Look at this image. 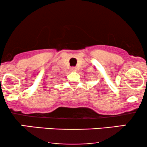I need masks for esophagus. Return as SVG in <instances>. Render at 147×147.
Listing matches in <instances>:
<instances>
[{"instance_id":"1","label":"esophagus","mask_w":147,"mask_h":147,"mask_svg":"<svg viewBox=\"0 0 147 147\" xmlns=\"http://www.w3.org/2000/svg\"><path fill=\"white\" fill-rule=\"evenodd\" d=\"M71 70H72V71H75V70H76V67H72Z\"/></svg>"}]
</instances>
